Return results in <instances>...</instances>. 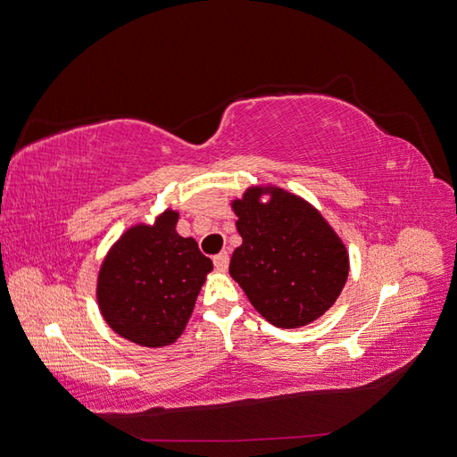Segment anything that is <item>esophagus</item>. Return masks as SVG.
Wrapping results in <instances>:
<instances>
[{
	"label": "esophagus",
	"mask_w": 457,
	"mask_h": 457,
	"mask_svg": "<svg viewBox=\"0 0 457 457\" xmlns=\"http://www.w3.org/2000/svg\"><path fill=\"white\" fill-rule=\"evenodd\" d=\"M213 265H215V269H217V270L225 272V270L228 269V253H227V252H223V253L215 255V257H213Z\"/></svg>",
	"instance_id": "1"
}]
</instances>
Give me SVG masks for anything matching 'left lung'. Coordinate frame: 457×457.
I'll return each mask as SVG.
<instances>
[{"mask_svg": "<svg viewBox=\"0 0 457 457\" xmlns=\"http://www.w3.org/2000/svg\"><path fill=\"white\" fill-rule=\"evenodd\" d=\"M242 244L228 272L276 328L318 320L349 278V252L316 207L278 185H252L230 200Z\"/></svg>", "mask_w": 457, "mask_h": 457, "instance_id": "1", "label": "left lung"}]
</instances>
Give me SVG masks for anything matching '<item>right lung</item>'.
I'll use <instances>...</instances> for the list:
<instances>
[{
  "label": "right lung",
  "instance_id": "1",
  "mask_svg": "<svg viewBox=\"0 0 457 457\" xmlns=\"http://www.w3.org/2000/svg\"><path fill=\"white\" fill-rule=\"evenodd\" d=\"M179 212L135 223L110 245L96 272V305L120 337L139 347L173 345L190 320L213 262L177 232Z\"/></svg>",
  "mask_w": 457,
  "mask_h": 457
}]
</instances>
